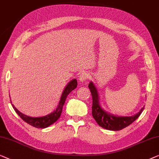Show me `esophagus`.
Here are the masks:
<instances>
[{
	"label": "esophagus",
	"mask_w": 159,
	"mask_h": 159,
	"mask_svg": "<svg viewBox=\"0 0 159 159\" xmlns=\"http://www.w3.org/2000/svg\"><path fill=\"white\" fill-rule=\"evenodd\" d=\"M89 78V73L86 72H83L81 73H80L79 76V80L80 83H84L86 82L87 79Z\"/></svg>",
	"instance_id": "obj_1"
}]
</instances>
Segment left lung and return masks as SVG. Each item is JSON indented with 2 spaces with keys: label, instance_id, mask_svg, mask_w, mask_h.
Instances as JSON below:
<instances>
[{
  "label": "left lung",
  "instance_id": "8db88e82",
  "mask_svg": "<svg viewBox=\"0 0 159 159\" xmlns=\"http://www.w3.org/2000/svg\"><path fill=\"white\" fill-rule=\"evenodd\" d=\"M89 88L90 89L91 95H92L93 105H92V116L96 122L99 126L109 130L117 131L125 128L137 120L143 111L144 107L140 109V110L135 115L127 117L116 116L108 113L104 110L101 106L99 100V96L98 91L96 88L94 84L90 81L89 84Z\"/></svg>",
  "mask_w": 159,
  "mask_h": 159
}]
</instances>
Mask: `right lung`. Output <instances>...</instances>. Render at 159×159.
I'll list each match as a JSON object with an SVG mask.
<instances>
[{
	"label": "right lung",
	"instance_id": "add662e5",
	"mask_svg": "<svg viewBox=\"0 0 159 159\" xmlns=\"http://www.w3.org/2000/svg\"><path fill=\"white\" fill-rule=\"evenodd\" d=\"M77 87V80L76 79H73L71 80L68 84L66 85V86L65 87L63 91H62L61 97H60L59 104H58L57 108L55 110H54L52 112L47 115L45 116H42V117H32L27 116L26 115L22 114L21 111H19L18 109L14 107V105L13 104L12 107L16 112L18 114V115L24 120V122L28 123L29 125H32V126L37 127V128H45L50 126V125H52L54 122H55L57 120L59 119L61 115L62 111V107L66 102V99L68 95L70 93L71 91ZM12 103V102H11Z\"/></svg>",
	"mask_w": 159,
	"mask_h": 159
}]
</instances>
